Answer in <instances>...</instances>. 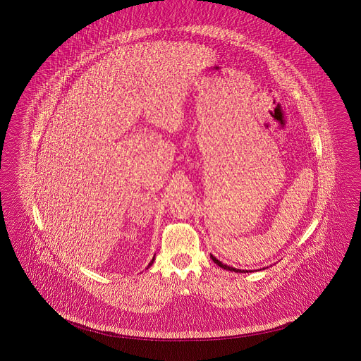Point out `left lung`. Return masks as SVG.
<instances>
[{
    "label": "left lung",
    "instance_id": "8db88e82",
    "mask_svg": "<svg viewBox=\"0 0 361 361\" xmlns=\"http://www.w3.org/2000/svg\"><path fill=\"white\" fill-rule=\"evenodd\" d=\"M211 258H212V261L216 264V265H219L221 268H224V269H226V271H231V272H247V271H240V269H235V268H233V267H228V265H226V264H224L222 261H219V259H216V257H214L212 255H211Z\"/></svg>",
    "mask_w": 361,
    "mask_h": 361
}]
</instances>
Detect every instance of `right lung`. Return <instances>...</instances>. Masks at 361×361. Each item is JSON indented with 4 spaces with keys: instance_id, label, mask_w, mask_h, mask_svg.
Instances as JSON below:
<instances>
[{
    "instance_id": "add662e5",
    "label": "right lung",
    "mask_w": 361,
    "mask_h": 361,
    "mask_svg": "<svg viewBox=\"0 0 361 361\" xmlns=\"http://www.w3.org/2000/svg\"><path fill=\"white\" fill-rule=\"evenodd\" d=\"M153 262H154V258H153V259H152V261H150V264H149V267H152V264H153Z\"/></svg>"
}]
</instances>
